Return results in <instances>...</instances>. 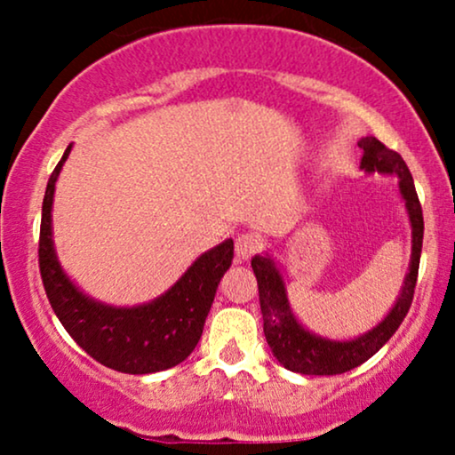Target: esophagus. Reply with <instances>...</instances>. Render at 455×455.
Listing matches in <instances>:
<instances>
[{
  "label": "esophagus",
  "instance_id": "1",
  "mask_svg": "<svg viewBox=\"0 0 455 455\" xmlns=\"http://www.w3.org/2000/svg\"><path fill=\"white\" fill-rule=\"evenodd\" d=\"M260 248H263V239L257 233H239L237 239H235V254H237L239 260H248Z\"/></svg>",
  "mask_w": 455,
  "mask_h": 455
}]
</instances>
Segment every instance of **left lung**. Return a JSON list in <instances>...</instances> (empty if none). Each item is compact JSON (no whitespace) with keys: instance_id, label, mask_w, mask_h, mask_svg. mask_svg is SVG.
Here are the masks:
<instances>
[{"instance_id":"left-lung-1","label":"left lung","mask_w":455,"mask_h":455,"mask_svg":"<svg viewBox=\"0 0 455 455\" xmlns=\"http://www.w3.org/2000/svg\"><path fill=\"white\" fill-rule=\"evenodd\" d=\"M359 148L363 149L362 169L368 173H391L398 175L400 192L406 201L409 210L411 227H412V254L411 269L404 278L402 293L395 301L394 310L379 323L372 331L363 333L362 338L351 342H333L318 338L315 333L306 331L299 323L295 321L291 312L289 299H286L284 282H282L278 269L274 267L269 259L254 257L252 269L259 282V301L260 312H263V331L274 357L284 365L286 370H293L299 374H315V377H333V374L348 372L363 362H368L374 353L383 347L404 321L406 312L412 304L415 295L417 274H419V257L421 243H424V213H421V203L417 196L412 175L402 160L398 151L385 148L379 139L363 137L359 140Z\"/></svg>"}]
</instances>
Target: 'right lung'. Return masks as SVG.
Listing matches in <instances>:
<instances>
[{
  "label": "right lung",
  "instance_id": "1",
  "mask_svg": "<svg viewBox=\"0 0 455 455\" xmlns=\"http://www.w3.org/2000/svg\"><path fill=\"white\" fill-rule=\"evenodd\" d=\"M68 154L70 148L49 177L40 222L38 265L49 304L72 340L107 368L126 374H151L173 368L201 340L218 282L231 267L233 239L196 259L173 289L151 304L137 307L98 304L66 278L51 239L55 181Z\"/></svg>",
  "mask_w": 455,
  "mask_h": 455
}]
</instances>
